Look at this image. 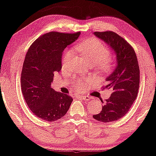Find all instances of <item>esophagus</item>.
Instances as JSON below:
<instances>
[{
  "label": "esophagus",
  "mask_w": 156,
  "mask_h": 156,
  "mask_svg": "<svg viewBox=\"0 0 156 156\" xmlns=\"http://www.w3.org/2000/svg\"><path fill=\"white\" fill-rule=\"evenodd\" d=\"M78 98H80L82 100H85V101H89L91 99V97L88 96H79Z\"/></svg>",
  "instance_id": "obj_1"
}]
</instances>
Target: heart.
Segmentation results:
<instances>
[{
  "label": "heart",
  "mask_w": 156,
  "mask_h": 156,
  "mask_svg": "<svg viewBox=\"0 0 156 156\" xmlns=\"http://www.w3.org/2000/svg\"><path fill=\"white\" fill-rule=\"evenodd\" d=\"M76 48L82 53L91 64H94L97 69L103 71H109L114 65V58L108 55V49L101 40L96 38H90L79 43ZM73 55V51L69 49L65 51L62 58V67H67L68 62ZM87 82L78 80L74 82V87L77 91H81L84 88Z\"/></svg>",
  "instance_id": "b5f03b06"
}]
</instances>
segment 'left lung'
<instances>
[{"label": "left lung", "mask_w": 156, "mask_h": 156, "mask_svg": "<svg viewBox=\"0 0 156 156\" xmlns=\"http://www.w3.org/2000/svg\"><path fill=\"white\" fill-rule=\"evenodd\" d=\"M94 34L113 49L117 65L113 72L105 79L102 89L112 92L103 102L100 113L93 117L102 122H114L125 116L136 100L139 88L140 71L136 55L132 46L117 34L111 31H96Z\"/></svg>", "instance_id": "obj_1"}]
</instances>
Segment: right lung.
Segmentation results:
<instances>
[{"label": "right lung", "mask_w": 156, "mask_h": 156, "mask_svg": "<svg viewBox=\"0 0 156 156\" xmlns=\"http://www.w3.org/2000/svg\"><path fill=\"white\" fill-rule=\"evenodd\" d=\"M74 34L51 31L41 36L29 47L21 74L24 98L31 112L46 121L53 122L66 114L73 99L51 88L54 73L62 68L65 48L78 39Z\"/></svg>", "instance_id": "right-lung-1"}]
</instances>
